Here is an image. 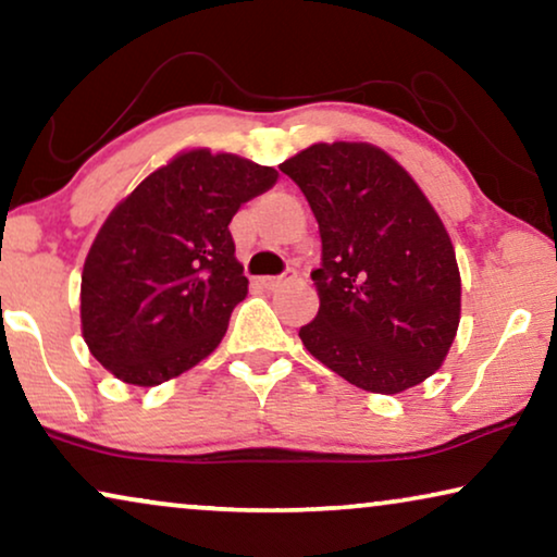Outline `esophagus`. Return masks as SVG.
Returning a JSON list of instances; mask_svg holds the SVG:
<instances>
[{"instance_id":"34e87169","label":"esophagus","mask_w":557,"mask_h":557,"mask_svg":"<svg viewBox=\"0 0 557 557\" xmlns=\"http://www.w3.org/2000/svg\"><path fill=\"white\" fill-rule=\"evenodd\" d=\"M297 277V272L295 270H287L285 275H277V277H262L260 280V285L264 287V289H275V287H280L282 282H287V280H295Z\"/></svg>"}]
</instances>
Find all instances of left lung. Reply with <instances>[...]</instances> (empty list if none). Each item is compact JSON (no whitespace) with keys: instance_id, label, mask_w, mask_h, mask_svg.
<instances>
[{"instance_id":"obj_1","label":"left lung","mask_w":557,"mask_h":557,"mask_svg":"<svg viewBox=\"0 0 557 557\" xmlns=\"http://www.w3.org/2000/svg\"><path fill=\"white\" fill-rule=\"evenodd\" d=\"M318 219L320 310L300 327L320 363L371 394L419 386L461 312L451 239L409 171L371 144H315L280 163Z\"/></svg>"}]
</instances>
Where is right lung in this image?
Returning a JSON list of instances; mask_svg holds the SVG:
<instances>
[{
	"instance_id": "add662e5",
	"label": "right lung",
	"mask_w": 557,
	"mask_h": 557,
	"mask_svg": "<svg viewBox=\"0 0 557 557\" xmlns=\"http://www.w3.org/2000/svg\"><path fill=\"white\" fill-rule=\"evenodd\" d=\"M275 182L272 166L191 148L108 214L81 282L83 338L100 366L148 388L222 343L249 285L230 222Z\"/></svg>"
}]
</instances>
